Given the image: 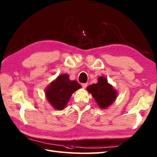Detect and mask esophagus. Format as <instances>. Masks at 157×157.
Wrapping results in <instances>:
<instances>
[{
  "label": "esophagus",
  "instance_id": "1",
  "mask_svg": "<svg viewBox=\"0 0 157 157\" xmlns=\"http://www.w3.org/2000/svg\"><path fill=\"white\" fill-rule=\"evenodd\" d=\"M82 86L83 88H86L88 86V84H87V83H83V84H82Z\"/></svg>",
  "mask_w": 157,
  "mask_h": 157
}]
</instances>
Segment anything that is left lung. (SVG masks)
Listing matches in <instances>:
<instances>
[{
	"label": "left lung",
	"mask_w": 157,
	"mask_h": 157,
	"mask_svg": "<svg viewBox=\"0 0 157 157\" xmlns=\"http://www.w3.org/2000/svg\"><path fill=\"white\" fill-rule=\"evenodd\" d=\"M87 90L92 95L100 108L105 109L115 102L117 92L109 84L105 77H99L96 84L90 85Z\"/></svg>",
	"instance_id": "obj_1"
}]
</instances>
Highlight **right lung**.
<instances>
[{
  "label": "right lung",
  "mask_w": 157,
  "mask_h": 157,
  "mask_svg": "<svg viewBox=\"0 0 157 157\" xmlns=\"http://www.w3.org/2000/svg\"><path fill=\"white\" fill-rule=\"evenodd\" d=\"M81 87L77 81L70 80L69 75L63 74L47 86L45 90L46 97L53 108L63 110L65 108L73 93Z\"/></svg>",
  "instance_id": "1"
}]
</instances>
